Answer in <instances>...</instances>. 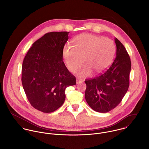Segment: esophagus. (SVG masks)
<instances>
[{"label":"esophagus","instance_id":"esophagus-1","mask_svg":"<svg viewBox=\"0 0 149 149\" xmlns=\"http://www.w3.org/2000/svg\"><path fill=\"white\" fill-rule=\"evenodd\" d=\"M83 82V81L81 80V79H76V84H80V83Z\"/></svg>","mask_w":149,"mask_h":149}]
</instances>
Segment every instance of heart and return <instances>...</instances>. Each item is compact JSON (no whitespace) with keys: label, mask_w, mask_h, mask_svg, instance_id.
Returning a JSON list of instances; mask_svg holds the SVG:
<instances>
[{"label":"heart","mask_w":149,"mask_h":149,"mask_svg":"<svg viewBox=\"0 0 149 149\" xmlns=\"http://www.w3.org/2000/svg\"><path fill=\"white\" fill-rule=\"evenodd\" d=\"M74 46L68 43L64 46L63 56L66 67L80 77L89 75L92 71L100 73L111 64L115 54V46L108 38L82 34L74 39Z\"/></svg>","instance_id":"obj_1"}]
</instances>
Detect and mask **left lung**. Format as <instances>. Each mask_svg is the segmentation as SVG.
I'll list each match as a JSON object with an SVG mask.
<instances>
[{
	"label": "left lung",
	"instance_id": "8db88e82",
	"mask_svg": "<svg viewBox=\"0 0 149 149\" xmlns=\"http://www.w3.org/2000/svg\"><path fill=\"white\" fill-rule=\"evenodd\" d=\"M116 57L105 72L96 77L86 80L85 98L94 111L106 113L115 108L122 101L129 87L131 64L123 45L116 38Z\"/></svg>",
	"mask_w": 149,
	"mask_h": 149
}]
</instances>
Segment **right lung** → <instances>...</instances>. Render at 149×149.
<instances>
[{"label": "right lung", "instance_id": "right-lung-1", "mask_svg": "<svg viewBox=\"0 0 149 149\" xmlns=\"http://www.w3.org/2000/svg\"><path fill=\"white\" fill-rule=\"evenodd\" d=\"M69 32L45 34L32 45L22 64V83L31 105L45 113L61 106L65 89L76 85V77L63 61V51Z\"/></svg>", "mask_w": 149, "mask_h": 149}]
</instances>
